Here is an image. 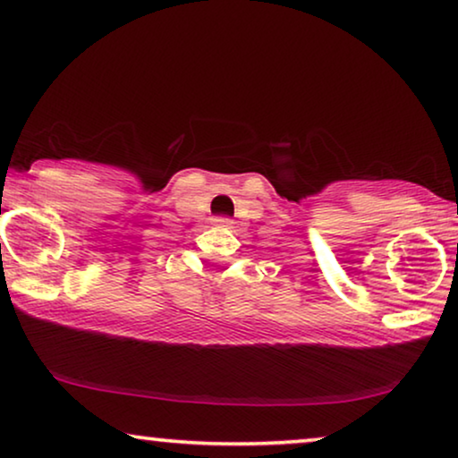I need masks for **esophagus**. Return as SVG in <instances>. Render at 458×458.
Masks as SVG:
<instances>
[{
	"mask_svg": "<svg viewBox=\"0 0 458 458\" xmlns=\"http://www.w3.org/2000/svg\"><path fill=\"white\" fill-rule=\"evenodd\" d=\"M214 224H216V226H222V228H228L230 226V220H228V217H216V220H214Z\"/></svg>",
	"mask_w": 458,
	"mask_h": 458,
	"instance_id": "34e87169",
	"label": "esophagus"
}]
</instances>
